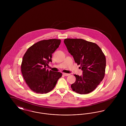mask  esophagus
<instances>
[{
    "instance_id": "esophagus-1",
    "label": "esophagus",
    "mask_w": 126,
    "mask_h": 126,
    "mask_svg": "<svg viewBox=\"0 0 126 126\" xmlns=\"http://www.w3.org/2000/svg\"><path fill=\"white\" fill-rule=\"evenodd\" d=\"M63 75L64 76H68L70 75V74H67V73H63Z\"/></svg>"
}]
</instances>
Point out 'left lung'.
Returning <instances> with one entry per match:
<instances>
[{
    "mask_svg": "<svg viewBox=\"0 0 126 126\" xmlns=\"http://www.w3.org/2000/svg\"><path fill=\"white\" fill-rule=\"evenodd\" d=\"M64 42L75 62L83 71L80 76L74 75L76 80L71 85L72 90L81 94H89L96 89L104 78L105 56L95 43L69 38L65 39Z\"/></svg>",
    "mask_w": 126,
    "mask_h": 126,
    "instance_id": "left-lung-1",
    "label": "left lung"
}]
</instances>
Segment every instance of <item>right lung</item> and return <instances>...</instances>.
Returning <instances> with one entry per match:
<instances>
[{"label": "right lung", "mask_w": 126, "mask_h": 126, "mask_svg": "<svg viewBox=\"0 0 126 126\" xmlns=\"http://www.w3.org/2000/svg\"><path fill=\"white\" fill-rule=\"evenodd\" d=\"M60 39L44 40L34 44L25 53L21 64V72L28 87L38 94H47L54 89L60 72L46 69L51 62L52 54L59 47Z\"/></svg>", "instance_id": "1"}]
</instances>
